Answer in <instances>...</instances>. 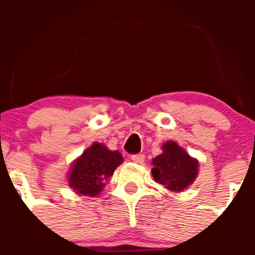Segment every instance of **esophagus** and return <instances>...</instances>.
Masks as SVG:
<instances>
[{"mask_svg": "<svg viewBox=\"0 0 255 255\" xmlns=\"http://www.w3.org/2000/svg\"><path fill=\"white\" fill-rule=\"evenodd\" d=\"M144 154H134V155H130V160L134 161L137 164H142L144 161Z\"/></svg>", "mask_w": 255, "mask_h": 255, "instance_id": "34e87169", "label": "esophagus"}]
</instances>
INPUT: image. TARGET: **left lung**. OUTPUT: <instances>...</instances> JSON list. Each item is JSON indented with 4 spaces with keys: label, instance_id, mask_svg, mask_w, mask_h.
<instances>
[{
    "label": "left lung",
    "instance_id": "obj_1",
    "mask_svg": "<svg viewBox=\"0 0 255 255\" xmlns=\"http://www.w3.org/2000/svg\"><path fill=\"white\" fill-rule=\"evenodd\" d=\"M199 161L177 145L175 142H166L163 154L153 159L151 175L154 180L171 191H182L194 182L197 175Z\"/></svg>",
    "mask_w": 255,
    "mask_h": 255
}]
</instances>
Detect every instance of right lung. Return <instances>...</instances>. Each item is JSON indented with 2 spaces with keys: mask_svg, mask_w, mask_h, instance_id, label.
<instances>
[{
  "mask_svg": "<svg viewBox=\"0 0 255 255\" xmlns=\"http://www.w3.org/2000/svg\"><path fill=\"white\" fill-rule=\"evenodd\" d=\"M123 161L120 151H111L101 143L92 144L73 164L69 186L80 195L95 197Z\"/></svg>",
  "mask_w": 255,
  "mask_h": 255,
  "instance_id": "add662e5",
  "label": "right lung"
}]
</instances>
